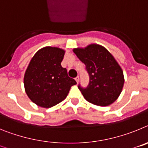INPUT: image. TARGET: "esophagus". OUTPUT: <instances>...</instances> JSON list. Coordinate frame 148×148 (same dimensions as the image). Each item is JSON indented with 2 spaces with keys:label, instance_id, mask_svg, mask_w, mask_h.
Wrapping results in <instances>:
<instances>
[{
  "label": "esophagus",
  "instance_id": "esophagus-1",
  "mask_svg": "<svg viewBox=\"0 0 148 148\" xmlns=\"http://www.w3.org/2000/svg\"><path fill=\"white\" fill-rule=\"evenodd\" d=\"M75 81H76V82H77V83H78V81H79V77H78V76H77L76 78H75Z\"/></svg>",
  "mask_w": 148,
  "mask_h": 148
}]
</instances>
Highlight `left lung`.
<instances>
[{
  "mask_svg": "<svg viewBox=\"0 0 148 148\" xmlns=\"http://www.w3.org/2000/svg\"><path fill=\"white\" fill-rule=\"evenodd\" d=\"M73 52L85 64L90 77L87 87L78 86L84 99L101 107L113 104L119 96L125 82L122 70L114 57L99 44L76 48Z\"/></svg>",
  "mask_w": 148,
  "mask_h": 148,
  "instance_id": "obj_1",
  "label": "left lung"
}]
</instances>
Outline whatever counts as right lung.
I'll return each instance as SVG.
<instances>
[{
  "mask_svg": "<svg viewBox=\"0 0 148 148\" xmlns=\"http://www.w3.org/2000/svg\"><path fill=\"white\" fill-rule=\"evenodd\" d=\"M65 51L58 47H46L32 57L25 72V91L32 102L49 108L62 101L70 87L76 84L61 66Z\"/></svg>",
  "mask_w": 148,
  "mask_h": 148,
  "instance_id": "right-lung-1",
  "label": "right lung"
}]
</instances>
